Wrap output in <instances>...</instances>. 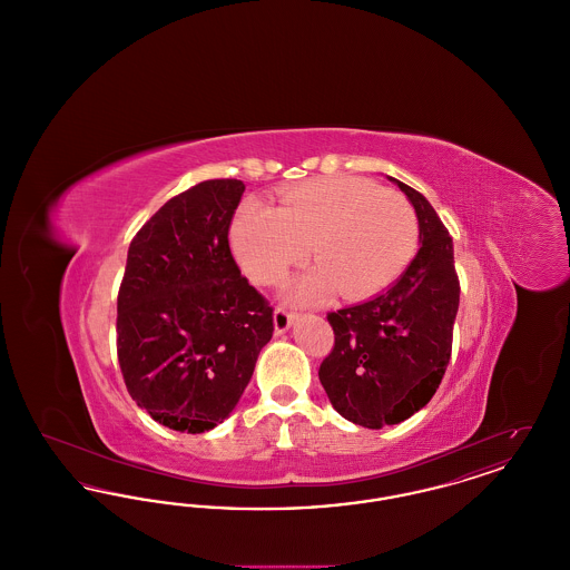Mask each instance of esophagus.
I'll return each mask as SVG.
<instances>
[{"label": "esophagus", "mask_w": 570, "mask_h": 570, "mask_svg": "<svg viewBox=\"0 0 570 570\" xmlns=\"http://www.w3.org/2000/svg\"><path fill=\"white\" fill-rule=\"evenodd\" d=\"M293 321H295V314L293 312H286V309H282V307H277L275 312H273V328H275V333L279 335V333H286L291 325H293Z\"/></svg>", "instance_id": "esophagus-1"}]
</instances>
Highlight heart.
Here are the masks:
<instances>
[{
	"mask_svg": "<svg viewBox=\"0 0 570 570\" xmlns=\"http://www.w3.org/2000/svg\"><path fill=\"white\" fill-rule=\"evenodd\" d=\"M419 239L414 209L397 191L358 177H328L286 191L275 209L247 203L230 226L245 275L277 284L312 249L316 267L282 291L293 303H321L344 293L365 298L406 269Z\"/></svg>",
	"mask_w": 570,
	"mask_h": 570,
	"instance_id": "obj_1",
	"label": "heart"
}]
</instances>
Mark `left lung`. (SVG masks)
Returning a JSON list of instances; mask_svg holds the SVG:
<instances>
[{"label":"left lung","mask_w":570,"mask_h":570,"mask_svg":"<svg viewBox=\"0 0 570 570\" xmlns=\"http://www.w3.org/2000/svg\"><path fill=\"white\" fill-rule=\"evenodd\" d=\"M414 207L419 252L386 291L326 316L335 346L318 370L326 397L354 425H397L434 397L460 307L453 239L430 200L389 177Z\"/></svg>","instance_id":"1"}]
</instances>
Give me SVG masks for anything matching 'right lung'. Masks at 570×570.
I'll return each mask as SVG.
<instances>
[{
  "instance_id": "1",
  "label": "right lung",
  "mask_w": 570,
  "mask_h": 570,
  "mask_svg": "<svg viewBox=\"0 0 570 570\" xmlns=\"http://www.w3.org/2000/svg\"><path fill=\"white\" fill-rule=\"evenodd\" d=\"M239 179L170 198L136 233L117 297V356L136 406L175 432L222 423L273 335V309L228 245Z\"/></svg>"
}]
</instances>
